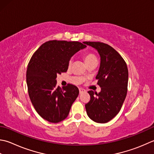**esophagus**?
Returning <instances> with one entry per match:
<instances>
[{
    "label": "esophagus",
    "instance_id": "34e87169",
    "mask_svg": "<svg viewBox=\"0 0 154 154\" xmlns=\"http://www.w3.org/2000/svg\"><path fill=\"white\" fill-rule=\"evenodd\" d=\"M79 93H82L85 92V90L84 89H83V88H79Z\"/></svg>",
    "mask_w": 154,
    "mask_h": 154
}]
</instances>
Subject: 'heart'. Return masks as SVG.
I'll list each match as a JSON object with an SVG mask.
<instances>
[{
	"mask_svg": "<svg viewBox=\"0 0 154 154\" xmlns=\"http://www.w3.org/2000/svg\"><path fill=\"white\" fill-rule=\"evenodd\" d=\"M84 60H85L86 64L87 65L88 63L97 61V58H96V57L93 55V53H87L85 55V57H84ZM72 63H73V60H72V59H70L69 60V62H68L69 67H70V66L72 65Z\"/></svg>",
	"mask_w": 154,
	"mask_h": 154,
	"instance_id": "1",
	"label": "heart"
}]
</instances>
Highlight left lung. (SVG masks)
I'll list each match as a JSON object with an SVG mask.
<instances>
[{
	"label": "left lung",
	"mask_w": 154,
	"mask_h": 154,
	"mask_svg": "<svg viewBox=\"0 0 154 154\" xmlns=\"http://www.w3.org/2000/svg\"><path fill=\"white\" fill-rule=\"evenodd\" d=\"M84 43L97 49L101 57L100 67L96 76L101 91H88L91 98L85 104L87 116L97 123H107L119 112L127 95V64L109 45L91 41Z\"/></svg>",
	"instance_id": "8db88e82"
}]
</instances>
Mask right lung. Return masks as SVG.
<instances>
[{
    "mask_svg": "<svg viewBox=\"0 0 154 154\" xmlns=\"http://www.w3.org/2000/svg\"><path fill=\"white\" fill-rule=\"evenodd\" d=\"M78 41H49L43 43L30 59L26 84L31 103L42 118L59 123L69 115L79 95L77 87L68 83L57 85V75L67 71L71 57L86 45Z\"/></svg>",
    "mask_w": 154,
    "mask_h": 154,
    "instance_id": "obj_1",
    "label": "right lung"
}]
</instances>
